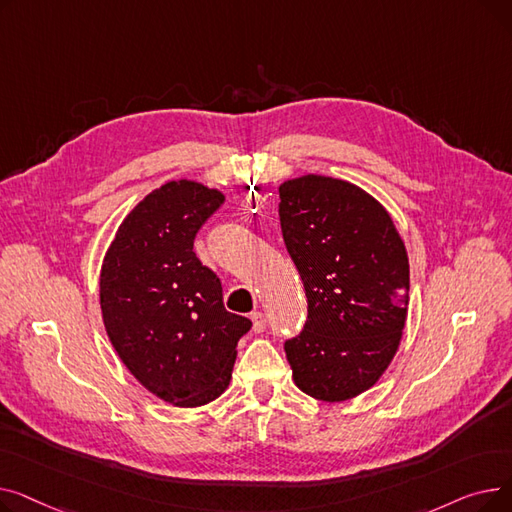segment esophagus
<instances>
[{"label":"esophagus","instance_id":"obj_1","mask_svg":"<svg viewBox=\"0 0 512 512\" xmlns=\"http://www.w3.org/2000/svg\"><path fill=\"white\" fill-rule=\"evenodd\" d=\"M251 319H253V330H255L257 334L265 330V324H267V319H265V315H263L261 311H255V313L251 315Z\"/></svg>","mask_w":512,"mask_h":512}]
</instances>
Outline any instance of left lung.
<instances>
[{
    "mask_svg": "<svg viewBox=\"0 0 512 512\" xmlns=\"http://www.w3.org/2000/svg\"><path fill=\"white\" fill-rule=\"evenodd\" d=\"M284 245L307 297L284 342L297 386L326 402L369 390L392 361L409 307V257L388 211L359 186L303 176L280 186Z\"/></svg>",
    "mask_w": 512,
    "mask_h": 512,
    "instance_id": "8db88e82",
    "label": "left lung"
}]
</instances>
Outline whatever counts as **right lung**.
Segmentation results:
<instances>
[{
  "label": "right lung",
  "mask_w": 512,
  "mask_h": 512,
  "mask_svg": "<svg viewBox=\"0 0 512 512\" xmlns=\"http://www.w3.org/2000/svg\"><path fill=\"white\" fill-rule=\"evenodd\" d=\"M224 195L178 180L122 222L101 267L103 324L122 363L149 392L201 407L230 382L236 344L253 321L226 311L222 280L193 242Z\"/></svg>",
  "instance_id": "right-lung-1"
}]
</instances>
